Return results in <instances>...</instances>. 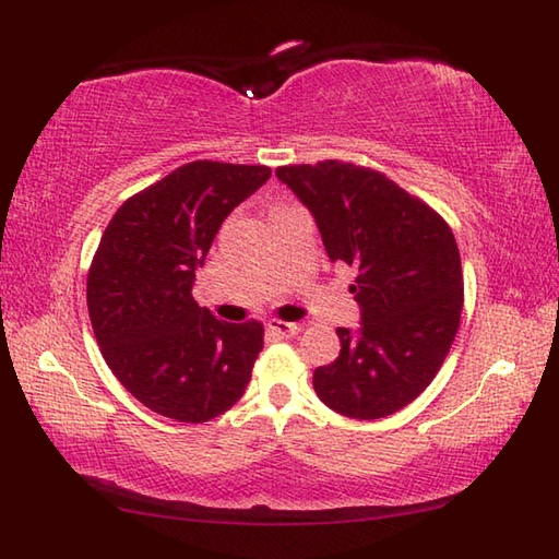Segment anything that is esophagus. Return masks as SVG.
Returning a JSON list of instances; mask_svg holds the SVG:
<instances>
[{
  "mask_svg": "<svg viewBox=\"0 0 559 559\" xmlns=\"http://www.w3.org/2000/svg\"><path fill=\"white\" fill-rule=\"evenodd\" d=\"M269 329L278 336H295L300 334V324L295 322H283V319H269Z\"/></svg>",
  "mask_w": 559,
  "mask_h": 559,
  "instance_id": "34e87169",
  "label": "esophagus"
}]
</instances>
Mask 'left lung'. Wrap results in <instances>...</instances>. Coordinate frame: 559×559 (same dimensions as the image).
<instances>
[{"label": "left lung", "instance_id": "left-lung-1", "mask_svg": "<svg viewBox=\"0 0 559 559\" xmlns=\"http://www.w3.org/2000/svg\"><path fill=\"white\" fill-rule=\"evenodd\" d=\"M312 211L331 261L355 269L358 334L336 329L338 358L312 384L331 411L377 420L420 396L449 355L463 307L459 247L449 223L384 173L343 160L281 165Z\"/></svg>", "mask_w": 559, "mask_h": 559}]
</instances>
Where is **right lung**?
I'll return each mask as SVG.
<instances>
[{"mask_svg":"<svg viewBox=\"0 0 559 559\" xmlns=\"http://www.w3.org/2000/svg\"><path fill=\"white\" fill-rule=\"evenodd\" d=\"M271 177L266 165L194 160L117 209L93 254L86 302L105 362L153 413L206 423L245 394L264 324H228L192 298L225 216Z\"/></svg>","mask_w":559,"mask_h":559,"instance_id":"right-lung-1","label":"right lung"}]
</instances>
